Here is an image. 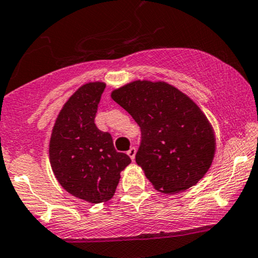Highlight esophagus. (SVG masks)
Listing matches in <instances>:
<instances>
[{"instance_id":"esophagus-1","label":"esophagus","mask_w":258,"mask_h":258,"mask_svg":"<svg viewBox=\"0 0 258 258\" xmlns=\"http://www.w3.org/2000/svg\"><path fill=\"white\" fill-rule=\"evenodd\" d=\"M127 155H128L130 158H131L132 161H133V160H135V156H136V148L135 147L130 148V150H128V152H127Z\"/></svg>"}]
</instances>
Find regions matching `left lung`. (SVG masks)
<instances>
[{"instance_id":"left-lung-1","label":"left lung","mask_w":258,"mask_h":258,"mask_svg":"<svg viewBox=\"0 0 258 258\" xmlns=\"http://www.w3.org/2000/svg\"><path fill=\"white\" fill-rule=\"evenodd\" d=\"M111 98L141 127L136 162L160 193L174 194L197 184L211 167L216 136L190 97L165 81L135 80Z\"/></svg>"}]
</instances>
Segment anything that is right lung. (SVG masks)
<instances>
[{
  "instance_id": "1",
  "label": "right lung",
  "mask_w": 258,
  "mask_h": 258,
  "mask_svg": "<svg viewBox=\"0 0 258 258\" xmlns=\"http://www.w3.org/2000/svg\"><path fill=\"white\" fill-rule=\"evenodd\" d=\"M105 84L82 85L59 111L49 139V164L55 178L73 197L91 204L110 200L120 173L131 159L115 150L110 133L94 123Z\"/></svg>"
}]
</instances>
